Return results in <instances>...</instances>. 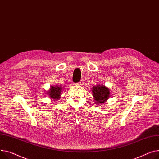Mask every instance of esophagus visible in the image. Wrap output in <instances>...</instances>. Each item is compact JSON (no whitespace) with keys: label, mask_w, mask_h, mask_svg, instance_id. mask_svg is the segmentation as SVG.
<instances>
[{"label":"esophagus","mask_w":159,"mask_h":159,"mask_svg":"<svg viewBox=\"0 0 159 159\" xmlns=\"http://www.w3.org/2000/svg\"><path fill=\"white\" fill-rule=\"evenodd\" d=\"M83 80H81L80 82H78V83H77V85H82L83 84Z\"/></svg>","instance_id":"1"}]
</instances>
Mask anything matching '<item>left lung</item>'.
<instances>
[{
    "instance_id": "1",
    "label": "left lung",
    "mask_w": 159,
    "mask_h": 159,
    "mask_svg": "<svg viewBox=\"0 0 159 159\" xmlns=\"http://www.w3.org/2000/svg\"><path fill=\"white\" fill-rule=\"evenodd\" d=\"M92 96L96 101V104L101 105L105 102L110 97V89L103 85L98 84L92 88Z\"/></svg>"
}]
</instances>
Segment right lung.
<instances>
[{
	"label": "right lung",
	"instance_id": "right-lung-1",
	"mask_svg": "<svg viewBox=\"0 0 159 159\" xmlns=\"http://www.w3.org/2000/svg\"><path fill=\"white\" fill-rule=\"evenodd\" d=\"M61 85H56L51 86L50 89L48 91V94L50 98H52L54 101L59 99L61 96V92H62Z\"/></svg>",
	"mask_w": 159,
	"mask_h": 159
}]
</instances>
